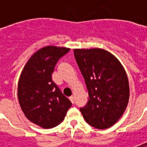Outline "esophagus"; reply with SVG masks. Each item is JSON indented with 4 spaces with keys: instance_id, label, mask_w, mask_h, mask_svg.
I'll return each mask as SVG.
<instances>
[{
    "instance_id": "esophagus-1",
    "label": "esophagus",
    "mask_w": 147,
    "mask_h": 147,
    "mask_svg": "<svg viewBox=\"0 0 147 147\" xmlns=\"http://www.w3.org/2000/svg\"><path fill=\"white\" fill-rule=\"evenodd\" d=\"M70 98L71 102H72L73 104H75V96H74V95H71V97H70V98Z\"/></svg>"
}]
</instances>
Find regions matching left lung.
Returning a JSON list of instances; mask_svg holds the SVG:
<instances>
[{"label":"left lung","instance_id":"left-lung-1","mask_svg":"<svg viewBox=\"0 0 147 147\" xmlns=\"http://www.w3.org/2000/svg\"><path fill=\"white\" fill-rule=\"evenodd\" d=\"M74 56L89 94L80 112L90 126L110 127L123 115L129 100V84L123 66L102 49H74Z\"/></svg>","mask_w":147,"mask_h":147}]
</instances>
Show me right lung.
Instances as JSON below:
<instances>
[{
	"instance_id": "obj_1",
	"label": "right lung",
	"mask_w": 147,
	"mask_h": 147,
	"mask_svg": "<svg viewBox=\"0 0 147 147\" xmlns=\"http://www.w3.org/2000/svg\"><path fill=\"white\" fill-rule=\"evenodd\" d=\"M70 49L46 46L29 59L20 77L18 99L28 120L43 128H51L63 121L70 100L52 80L57 61Z\"/></svg>"
}]
</instances>
